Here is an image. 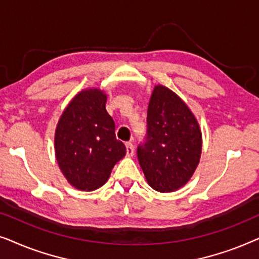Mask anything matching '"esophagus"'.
Masks as SVG:
<instances>
[{"mask_svg":"<svg viewBox=\"0 0 259 259\" xmlns=\"http://www.w3.org/2000/svg\"><path fill=\"white\" fill-rule=\"evenodd\" d=\"M126 153L128 157H132V155L134 154V146L133 144L131 143V141H128V143H126Z\"/></svg>","mask_w":259,"mask_h":259,"instance_id":"obj_1","label":"esophagus"}]
</instances>
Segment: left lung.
<instances>
[{
	"instance_id": "8db88e82",
	"label": "left lung",
	"mask_w": 259,
	"mask_h": 259,
	"mask_svg": "<svg viewBox=\"0 0 259 259\" xmlns=\"http://www.w3.org/2000/svg\"><path fill=\"white\" fill-rule=\"evenodd\" d=\"M201 131L187 105L167 87H154L145 143L138 159L152 189L173 192L189 182L201 154Z\"/></svg>"
}]
</instances>
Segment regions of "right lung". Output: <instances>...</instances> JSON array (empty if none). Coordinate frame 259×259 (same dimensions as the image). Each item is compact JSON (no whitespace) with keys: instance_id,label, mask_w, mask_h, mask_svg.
Here are the masks:
<instances>
[{"instance_id":"add662e5","label":"right lung","mask_w":259,"mask_h":259,"mask_svg":"<svg viewBox=\"0 0 259 259\" xmlns=\"http://www.w3.org/2000/svg\"><path fill=\"white\" fill-rule=\"evenodd\" d=\"M107 95L98 88L73 98L55 131V155L70 185L93 191L104 185L112 168L126 154L115 125L106 111Z\"/></svg>"}]
</instances>
